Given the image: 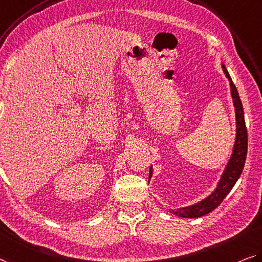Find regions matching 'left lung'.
<instances>
[{"instance_id":"8db88e82","label":"left lung","mask_w":262,"mask_h":262,"mask_svg":"<svg viewBox=\"0 0 262 262\" xmlns=\"http://www.w3.org/2000/svg\"><path fill=\"white\" fill-rule=\"evenodd\" d=\"M223 70L225 75L227 76L229 79V85H231V94L233 98V103L235 106V118H236V139L235 145L233 148V155L229 159L228 165L225 168V172L223 173L220 182L218 184V187L215 191L208 195L206 199H204L200 203L192 205L188 207H182L179 210L173 211L176 215L183 216V218H199V216L206 215L207 213L212 212L214 208H216L219 205L223 203L229 192H231L232 187L234 186L236 180L239 179L241 172L244 170L245 162H246L247 156V145H248V136H247V127L245 124V117H244V108L243 104L239 97L238 90L232 82L231 76L226 70L225 66H223ZM152 176V167H150V178Z\"/></svg>"}]
</instances>
